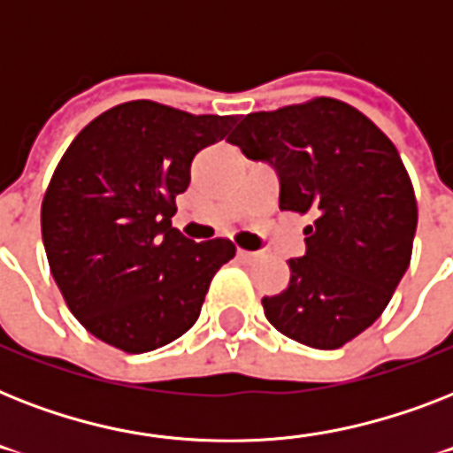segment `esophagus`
Returning <instances> with one entry per match:
<instances>
[{
  "label": "esophagus",
  "mask_w": 453,
  "mask_h": 453,
  "mask_svg": "<svg viewBox=\"0 0 453 453\" xmlns=\"http://www.w3.org/2000/svg\"><path fill=\"white\" fill-rule=\"evenodd\" d=\"M237 256H240V261H244V263H251L258 258V254H256V251H247V249H237Z\"/></svg>",
  "instance_id": "1"
}]
</instances>
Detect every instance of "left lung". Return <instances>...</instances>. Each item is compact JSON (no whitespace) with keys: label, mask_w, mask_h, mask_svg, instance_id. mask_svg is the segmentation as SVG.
<instances>
[{"label":"left lung","mask_w":453,"mask_h":453,"mask_svg":"<svg viewBox=\"0 0 453 453\" xmlns=\"http://www.w3.org/2000/svg\"><path fill=\"white\" fill-rule=\"evenodd\" d=\"M227 143L275 169L282 211L315 219L287 289L263 298L268 322L317 350L341 348L379 319L411 261L418 209L400 152L334 98L242 117Z\"/></svg>","instance_id":"1"}]
</instances>
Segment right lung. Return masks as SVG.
I'll list each match as a JSON object with an SVG mask.
<instances>
[{
    "label": "right lung",
    "instance_id": "right-lung-1",
    "mask_svg": "<svg viewBox=\"0 0 453 453\" xmlns=\"http://www.w3.org/2000/svg\"><path fill=\"white\" fill-rule=\"evenodd\" d=\"M233 124L234 117L131 101L70 143L42 202V237L67 308L96 338L138 355L197 322L234 244H197L171 227V216L195 155Z\"/></svg>",
    "mask_w": 453,
    "mask_h": 453
}]
</instances>
